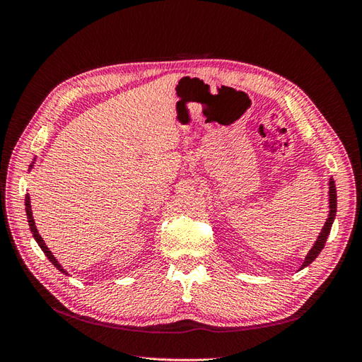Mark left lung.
<instances>
[{"label":"left lung","mask_w":362,"mask_h":362,"mask_svg":"<svg viewBox=\"0 0 362 362\" xmlns=\"http://www.w3.org/2000/svg\"><path fill=\"white\" fill-rule=\"evenodd\" d=\"M335 214H337V192H335V182H334V180L331 178V180H329V216H327L326 223H325V226L322 228L320 235L317 237L314 246H313L311 250L308 252V255L305 257V261H303V264H302L300 269H303V267H306V266H310L311 262H313L317 257H319L322 249L325 247L326 238H327V235H329V233H331V226H332V223H334Z\"/></svg>","instance_id":"8db88e82"}]
</instances>
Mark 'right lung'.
Returning a JSON list of instances; mask_svg holds the SVG:
<instances>
[{
  "instance_id": "right-lung-1",
  "label": "right lung",
  "mask_w": 362,
  "mask_h": 362,
  "mask_svg": "<svg viewBox=\"0 0 362 362\" xmlns=\"http://www.w3.org/2000/svg\"><path fill=\"white\" fill-rule=\"evenodd\" d=\"M31 168H33V163L30 164V169H31ZM25 211H27V218H28V225H30V229H31V234H33V237H35V240L37 242V245L40 246V249L43 250V254H45V255L48 257V259H49V261L52 262V264L56 266L62 273H66V270H64V269L60 266V262L56 259V257L52 255V252L47 247L45 242H43L40 234H39V231H37V228H36V225H35V218H33V211H31L30 196H28V194H25Z\"/></svg>"
}]
</instances>
